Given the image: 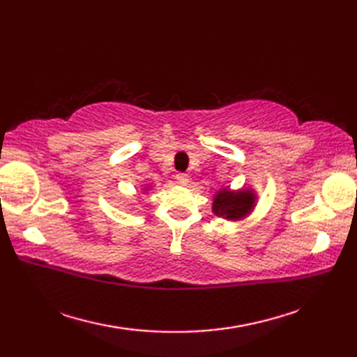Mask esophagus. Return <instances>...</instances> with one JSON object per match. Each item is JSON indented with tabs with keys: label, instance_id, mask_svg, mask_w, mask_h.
<instances>
[{
	"label": "esophagus",
	"instance_id": "obj_1",
	"mask_svg": "<svg viewBox=\"0 0 357 357\" xmlns=\"http://www.w3.org/2000/svg\"><path fill=\"white\" fill-rule=\"evenodd\" d=\"M174 178H176V183L181 185H187L188 181H190V176L187 173H178Z\"/></svg>",
	"mask_w": 357,
	"mask_h": 357
}]
</instances>
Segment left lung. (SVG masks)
Returning a JSON list of instances; mask_svg holds the SVG:
<instances>
[{
  "label": "left lung",
  "mask_w": 357,
  "mask_h": 357,
  "mask_svg": "<svg viewBox=\"0 0 357 357\" xmlns=\"http://www.w3.org/2000/svg\"><path fill=\"white\" fill-rule=\"evenodd\" d=\"M256 202V195L253 190L231 192L230 188H221L213 198V213L222 216L229 221H239L244 219L253 210Z\"/></svg>",
  "instance_id": "left-lung-1"
}]
</instances>
